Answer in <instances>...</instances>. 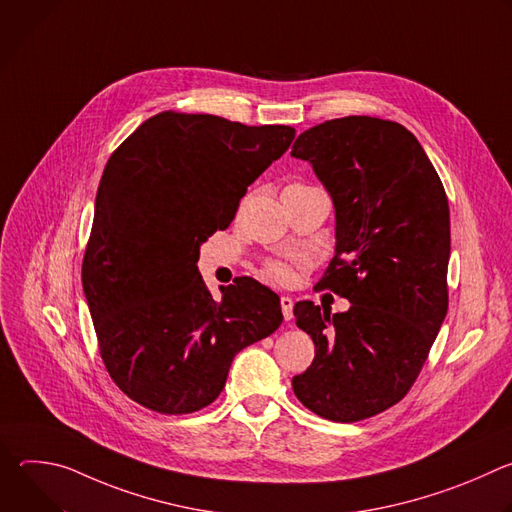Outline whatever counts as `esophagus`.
Wrapping results in <instances>:
<instances>
[{
	"label": "esophagus",
	"mask_w": 512,
	"mask_h": 512,
	"mask_svg": "<svg viewBox=\"0 0 512 512\" xmlns=\"http://www.w3.org/2000/svg\"><path fill=\"white\" fill-rule=\"evenodd\" d=\"M281 312H283V318L285 320H291L294 318V300H291L289 296H281Z\"/></svg>",
	"instance_id": "34e87169"
}]
</instances>
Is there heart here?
Segmentation results:
<instances>
[{
  "label": "heart",
  "mask_w": 512,
  "mask_h": 512,
  "mask_svg": "<svg viewBox=\"0 0 512 512\" xmlns=\"http://www.w3.org/2000/svg\"><path fill=\"white\" fill-rule=\"evenodd\" d=\"M302 186H304V184L294 182V184H289L287 188H302ZM265 275H267L269 281H273V283H277V285H287L291 279H294L296 271H294V267L283 263V261H269V263L265 265Z\"/></svg>",
  "instance_id": "1"
}]
</instances>
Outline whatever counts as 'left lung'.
Listing matches in <instances>:
<instances>
[{"instance_id": "left-lung-1", "label": "left lung", "mask_w": 512, "mask_h": 512, "mask_svg": "<svg viewBox=\"0 0 512 512\" xmlns=\"http://www.w3.org/2000/svg\"><path fill=\"white\" fill-rule=\"evenodd\" d=\"M291 156L312 164L336 208V255L318 285L350 302L332 316L296 304L316 356L291 387L316 415L352 423L409 393L448 314V196L415 135L395 121H324Z\"/></svg>"}]
</instances>
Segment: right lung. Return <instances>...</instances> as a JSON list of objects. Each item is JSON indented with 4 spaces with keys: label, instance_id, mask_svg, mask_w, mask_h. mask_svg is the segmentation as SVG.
<instances>
[{
    "label": "right lung",
    "instance_id": "right-lung-1",
    "mask_svg": "<svg viewBox=\"0 0 512 512\" xmlns=\"http://www.w3.org/2000/svg\"><path fill=\"white\" fill-rule=\"evenodd\" d=\"M294 137L289 125L164 111L111 154L83 289L109 377L145 409L184 415L210 405L235 354L279 328L269 287L239 277L216 302L196 263L200 245L231 225L247 186Z\"/></svg>",
    "mask_w": 512,
    "mask_h": 512
}]
</instances>
